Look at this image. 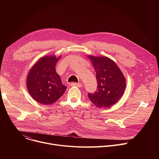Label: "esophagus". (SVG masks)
Instances as JSON below:
<instances>
[{
	"label": "esophagus",
	"instance_id": "34e87169",
	"mask_svg": "<svg viewBox=\"0 0 159 159\" xmlns=\"http://www.w3.org/2000/svg\"><path fill=\"white\" fill-rule=\"evenodd\" d=\"M71 85H72V86H77L78 87H82V85L81 84H80V83H75V82L71 83Z\"/></svg>",
	"mask_w": 159,
	"mask_h": 159
}]
</instances>
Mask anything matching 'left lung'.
I'll return each mask as SVG.
<instances>
[{"label": "left lung", "mask_w": 159, "mask_h": 159, "mask_svg": "<svg viewBox=\"0 0 159 159\" xmlns=\"http://www.w3.org/2000/svg\"><path fill=\"white\" fill-rule=\"evenodd\" d=\"M96 73L97 90L88 94L91 102L98 107L114 105L122 97L126 88V79L116 63L106 57L87 56Z\"/></svg>", "instance_id": "1"}]
</instances>
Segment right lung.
I'll return each instance as SVG.
<instances>
[{
    "mask_svg": "<svg viewBox=\"0 0 159 159\" xmlns=\"http://www.w3.org/2000/svg\"><path fill=\"white\" fill-rule=\"evenodd\" d=\"M61 57H42L28 72L26 79L28 90L33 99L40 104H52L65 92L66 87L62 84L55 70L56 64Z\"/></svg>",
    "mask_w": 159,
    "mask_h": 159,
    "instance_id": "right-lung-1",
    "label": "right lung"
}]
</instances>
